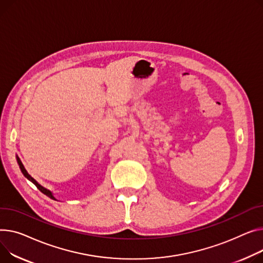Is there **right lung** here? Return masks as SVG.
<instances>
[{
  "mask_svg": "<svg viewBox=\"0 0 263 263\" xmlns=\"http://www.w3.org/2000/svg\"><path fill=\"white\" fill-rule=\"evenodd\" d=\"M16 162H17V165H19V167H20V169H21V172L23 173V176L28 180V181H30L32 184H34L36 185V187L42 192V194H44L45 196H47L48 198H50L51 200H55V201H57V199L54 197V195H52V192L50 191V190H48V189H46L45 187H43L42 185H40L36 180H34L32 177H30V174H28V172L26 171V169L24 168V166H23V164H22V162H21V160L19 159V156L16 155Z\"/></svg>",
  "mask_w": 263,
  "mask_h": 263,
  "instance_id": "1",
  "label": "right lung"
}]
</instances>
